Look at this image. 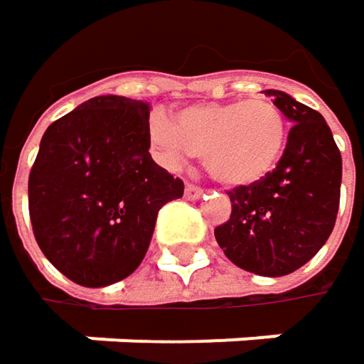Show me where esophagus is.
<instances>
[{
  "label": "esophagus",
  "instance_id": "34e87169",
  "mask_svg": "<svg viewBox=\"0 0 364 364\" xmlns=\"http://www.w3.org/2000/svg\"><path fill=\"white\" fill-rule=\"evenodd\" d=\"M200 195H203V188L193 186V184H186V188H184V196H186L188 200H196V198H200Z\"/></svg>",
  "mask_w": 364,
  "mask_h": 364
}]
</instances>
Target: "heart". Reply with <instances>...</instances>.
<instances>
[{"label":"heart","instance_id":"1","mask_svg":"<svg viewBox=\"0 0 364 364\" xmlns=\"http://www.w3.org/2000/svg\"><path fill=\"white\" fill-rule=\"evenodd\" d=\"M151 141L168 166L203 153V166L228 188L252 186L282 159L288 124L267 99L193 103L151 122Z\"/></svg>","mask_w":364,"mask_h":364}]
</instances>
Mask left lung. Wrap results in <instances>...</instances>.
Listing matches in <instances>:
<instances>
[{
  "mask_svg": "<svg viewBox=\"0 0 364 364\" xmlns=\"http://www.w3.org/2000/svg\"><path fill=\"white\" fill-rule=\"evenodd\" d=\"M263 92L294 126L272 173L230 193L232 215L215 228V240L240 269L279 277L327 242L340 207L342 155L319 112L288 92Z\"/></svg>",
  "mask_w": 364,
  "mask_h": 364,
  "instance_id": "8db88e82",
  "label": "left lung"
}]
</instances>
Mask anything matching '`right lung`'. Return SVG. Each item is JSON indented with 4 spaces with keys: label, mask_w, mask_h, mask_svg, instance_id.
Here are the masks:
<instances>
[{
    "label": "right lung",
    "mask_w": 364,
    "mask_h": 364,
    "mask_svg": "<svg viewBox=\"0 0 364 364\" xmlns=\"http://www.w3.org/2000/svg\"><path fill=\"white\" fill-rule=\"evenodd\" d=\"M144 101L101 95L55 119L28 176L31 223L43 255L68 279L103 288L134 272L159 209L184 182L149 153Z\"/></svg>",
    "instance_id": "1"
}]
</instances>
